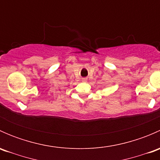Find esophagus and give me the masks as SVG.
<instances>
[{
    "instance_id": "1",
    "label": "esophagus",
    "mask_w": 160,
    "mask_h": 160,
    "mask_svg": "<svg viewBox=\"0 0 160 160\" xmlns=\"http://www.w3.org/2000/svg\"><path fill=\"white\" fill-rule=\"evenodd\" d=\"M82 81L87 82V81H88V79H87V78H82Z\"/></svg>"
}]
</instances>
